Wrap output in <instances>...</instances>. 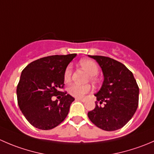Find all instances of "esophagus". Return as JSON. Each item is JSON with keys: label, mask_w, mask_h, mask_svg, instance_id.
Instances as JSON below:
<instances>
[{"label": "esophagus", "mask_w": 154, "mask_h": 154, "mask_svg": "<svg viewBox=\"0 0 154 154\" xmlns=\"http://www.w3.org/2000/svg\"><path fill=\"white\" fill-rule=\"evenodd\" d=\"M75 100H80V101L85 102V99H83V98H80V97H76Z\"/></svg>", "instance_id": "1"}]
</instances>
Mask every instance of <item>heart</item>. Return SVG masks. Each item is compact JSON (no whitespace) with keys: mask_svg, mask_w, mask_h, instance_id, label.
Returning <instances> with one entry per match:
<instances>
[{"mask_svg":"<svg viewBox=\"0 0 154 154\" xmlns=\"http://www.w3.org/2000/svg\"><path fill=\"white\" fill-rule=\"evenodd\" d=\"M80 66L87 71L88 74L91 76L90 80L94 83L96 79L94 76L97 75L98 73V66L94 61L90 60H83L80 62ZM72 74V67L71 66H67L64 72V80L68 83L70 81ZM91 89V87L88 85H78L73 84L68 88V92L71 95L76 97H82L85 94L88 93Z\"/></svg>","mask_w":154,"mask_h":154,"instance_id":"b5f03b06","label":"heart"}]
</instances>
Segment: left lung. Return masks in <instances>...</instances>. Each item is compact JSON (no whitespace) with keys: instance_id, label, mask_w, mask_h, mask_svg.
<instances>
[{"instance_id":"obj_1","label":"left lung","mask_w":154,"mask_h":154,"mask_svg":"<svg viewBox=\"0 0 154 154\" xmlns=\"http://www.w3.org/2000/svg\"><path fill=\"white\" fill-rule=\"evenodd\" d=\"M96 60L103 74L100 89L94 96L100 104L88 112L94 125L106 131L123 127L133 116L139 104V88L133 74L124 64L109 57L89 56Z\"/></svg>"}]
</instances>
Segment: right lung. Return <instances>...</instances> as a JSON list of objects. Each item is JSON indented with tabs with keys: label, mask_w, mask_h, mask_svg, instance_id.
Masks as SVG:
<instances>
[{
	"label": "right lung",
	"mask_w": 154,
	"mask_h": 154,
	"mask_svg": "<svg viewBox=\"0 0 154 154\" xmlns=\"http://www.w3.org/2000/svg\"><path fill=\"white\" fill-rule=\"evenodd\" d=\"M76 54L43 57L29 63L21 72L17 86L20 109L33 127L51 130L65 120L74 98L59 91L64 86V72ZM60 95V100H52Z\"/></svg>",
	"instance_id": "obj_1"
}]
</instances>
